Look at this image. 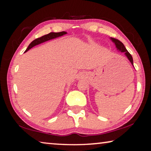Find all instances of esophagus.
Listing matches in <instances>:
<instances>
[{
	"label": "esophagus",
	"instance_id": "esophagus-1",
	"mask_svg": "<svg viewBox=\"0 0 151 151\" xmlns=\"http://www.w3.org/2000/svg\"><path fill=\"white\" fill-rule=\"evenodd\" d=\"M78 78V79H80V78H81V76H80V75L78 76V78Z\"/></svg>",
	"mask_w": 151,
	"mask_h": 151
}]
</instances>
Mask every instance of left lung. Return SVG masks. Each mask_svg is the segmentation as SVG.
Wrapping results in <instances>:
<instances>
[{"label":"left lung","mask_w":151,"mask_h":151,"mask_svg":"<svg viewBox=\"0 0 151 151\" xmlns=\"http://www.w3.org/2000/svg\"><path fill=\"white\" fill-rule=\"evenodd\" d=\"M111 40H112V42L115 45V47H116L117 50L119 51H121V52H124L125 55L127 57V58L129 59V60L130 61V63L132 64V65L133 66V57H132V55L130 54L129 51L127 50V49H126V47H124V45L123 43L121 41L117 40V39H115L113 38H111Z\"/></svg>","instance_id":"8db88e82"}]
</instances>
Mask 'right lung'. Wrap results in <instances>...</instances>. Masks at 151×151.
Returning a JSON list of instances; mask_svg holds the SVG:
<instances>
[{"instance_id": "1", "label": "right lung", "mask_w": 151, "mask_h": 151, "mask_svg": "<svg viewBox=\"0 0 151 151\" xmlns=\"http://www.w3.org/2000/svg\"><path fill=\"white\" fill-rule=\"evenodd\" d=\"M67 34V33L66 32H58V33L51 32L48 34L45 35V36L40 37V38H36V40H33L32 42L30 43L27 48L25 52H27V51L29 50L30 49H32V47L36 46V45H40V44H41V43L46 42V41H48V40H52V39L58 38V37L63 36H64V35H65Z\"/></svg>"}]
</instances>
